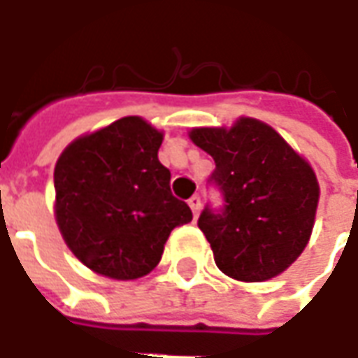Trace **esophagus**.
Returning <instances> with one entry per match:
<instances>
[{"label":"esophagus","instance_id":"34e87169","mask_svg":"<svg viewBox=\"0 0 358 358\" xmlns=\"http://www.w3.org/2000/svg\"><path fill=\"white\" fill-rule=\"evenodd\" d=\"M189 207H192V210H194V215L197 217L199 215V210H201V197L199 195H194L192 199H189Z\"/></svg>","mask_w":358,"mask_h":358}]
</instances>
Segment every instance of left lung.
Wrapping results in <instances>:
<instances>
[{"label": "left lung", "mask_w": 358, "mask_h": 358, "mask_svg": "<svg viewBox=\"0 0 358 358\" xmlns=\"http://www.w3.org/2000/svg\"><path fill=\"white\" fill-rule=\"evenodd\" d=\"M189 138L217 169L209 182L222 209H203L197 226L226 276L264 282L282 274L307 248L320 187L310 164L257 118L232 128H194Z\"/></svg>", "instance_id": "obj_1"}]
</instances>
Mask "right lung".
<instances>
[{"label":"right lung","instance_id":"obj_1","mask_svg":"<svg viewBox=\"0 0 358 358\" xmlns=\"http://www.w3.org/2000/svg\"><path fill=\"white\" fill-rule=\"evenodd\" d=\"M163 132L118 118L74 140L53 172L55 218L74 257L97 274L136 280L155 268L176 226L194 215L159 161Z\"/></svg>","mask_w":358,"mask_h":358}]
</instances>
